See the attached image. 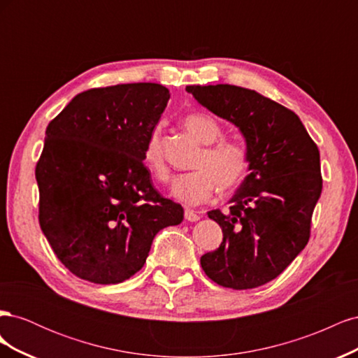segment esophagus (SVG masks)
<instances>
[{"label":"esophagus","mask_w":358,"mask_h":358,"mask_svg":"<svg viewBox=\"0 0 358 358\" xmlns=\"http://www.w3.org/2000/svg\"><path fill=\"white\" fill-rule=\"evenodd\" d=\"M185 220L189 222H196L200 220V215L191 209H185Z\"/></svg>","instance_id":"1"}]
</instances>
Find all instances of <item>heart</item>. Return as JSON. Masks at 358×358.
Segmentation results:
<instances>
[{"label":"heart","instance_id":"heart-1","mask_svg":"<svg viewBox=\"0 0 358 358\" xmlns=\"http://www.w3.org/2000/svg\"><path fill=\"white\" fill-rule=\"evenodd\" d=\"M182 125L204 145L192 162V170L173 182L171 194L179 201L197 206L208 201L221 188L229 191L245 179L249 167V154L245 145L236 140L221 138V124L208 113H189L183 116ZM143 162L150 176L167 182L170 171L161 154V128L150 131L143 150Z\"/></svg>","mask_w":358,"mask_h":358}]
</instances>
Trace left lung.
<instances>
[{"mask_svg":"<svg viewBox=\"0 0 358 358\" xmlns=\"http://www.w3.org/2000/svg\"><path fill=\"white\" fill-rule=\"evenodd\" d=\"M206 109L239 127L249 175L225 212H208L224 239L204 254V273L225 288L249 289L279 276L306 246L321 196L320 150L299 116L234 85L187 86Z\"/></svg>","mask_w":358,"mask_h":358,"instance_id":"obj_1","label":"left lung"}]
</instances>
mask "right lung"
I'll return each instance as SVG.
<instances>
[{"mask_svg":"<svg viewBox=\"0 0 358 358\" xmlns=\"http://www.w3.org/2000/svg\"><path fill=\"white\" fill-rule=\"evenodd\" d=\"M170 99L158 83L80 92L46 128L36 166L38 222L73 275L124 282L146 263L155 234L183 220L155 189L143 150Z\"/></svg>","mask_w":358,"mask_h":358,"instance_id":"obj_1","label":"right lung"}]
</instances>
